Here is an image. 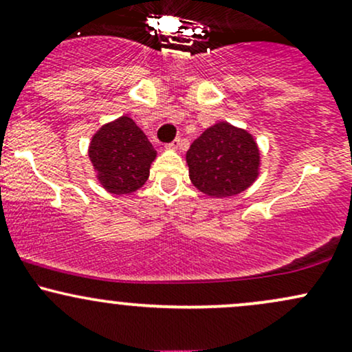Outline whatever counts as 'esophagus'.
I'll return each mask as SVG.
<instances>
[{"label":"esophagus","instance_id":"34e87169","mask_svg":"<svg viewBox=\"0 0 352 352\" xmlns=\"http://www.w3.org/2000/svg\"><path fill=\"white\" fill-rule=\"evenodd\" d=\"M180 145H182V139H175V140H172L170 144L165 145V148H168V151H177Z\"/></svg>","mask_w":352,"mask_h":352}]
</instances>
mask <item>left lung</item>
I'll return each mask as SVG.
<instances>
[{
	"mask_svg": "<svg viewBox=\"0 0 352 352\" xmlns=\"http://www.w3.org/2000/svg\"><path fill=\"white\" fill-rule=\"evenodd\" d=\"M187 165L190 180L201 193L233 197L260 175V148L245 129L217 122L190 145Z\"/></svg>",
	"mask_w": 352,
	"mask_h": 352,
	"instance_id": "left-lung-1",
	"label": "left lung"
}]
</instances>
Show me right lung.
I'll return each mask as SVG.
<instances>
[{
  "mask_svg": "<svg viewBox=\"0 0 352 352\" xmlns=\"http://www.w3.org/2000/svg\"><path fill=\"white\" fill-rule=\"evenodd\" d=\"M155 157L147 135L129 116L104 124L89 145L99 184L114 195H129L142 187Z\"/></svg>",
  "mask_w": 352,
  "mask_h": 352,
  "instance_id": "right-lung-1",
  "label": "right lung"
}]
</instances>
